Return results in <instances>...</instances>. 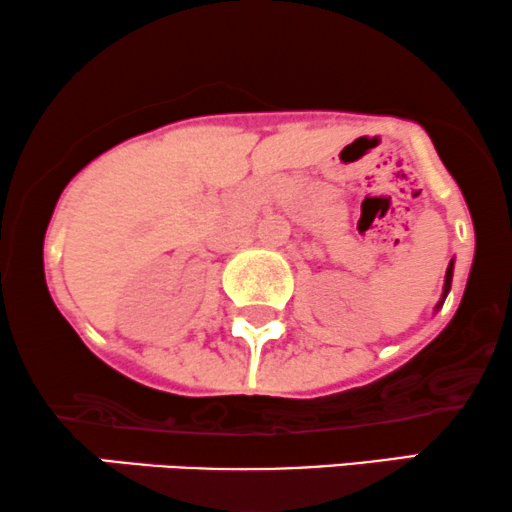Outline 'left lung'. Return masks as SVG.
<instances>
[{"mask_svg": "<svg viewBox=\"0 0 512 512\" xmlns=\"http://www.w3.org/2000/svg\"><path fill=\"white\" fill-rule=\"evenodd\" d=\"M450 285H452V261H450V266H447V273H445V290H442V300H445L447 292H450Z\"/></svg>", "mask_w": 512, "mask_h": 512, "instance_id": "8db88e82", "label": "left lung"}]
</instances>
